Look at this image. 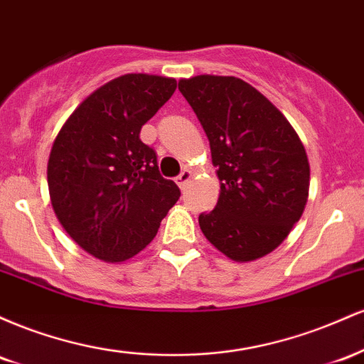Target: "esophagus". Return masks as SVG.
<instances>
[{
  "label": "esophagus",
  "mask_w": 364,
  "mask_h": 364,
  "mask_svg": "<svg viewBox=\"0 0 364 364\" xmlns=\"http://www.w3.org/2000/svg\"><path fill=\"white\" fill-rule=\"evenodd\" d=\"M190 179H191V171L185 169V171H183V173L179 174V176L176 178V183H178V186H179V188H186L188 181H190Z\"/></svg>",
  "instance_id": "esophagus-1"
}]
</instances>
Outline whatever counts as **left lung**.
Instances as JSON below:
<instances>
[{
    "mask_svg": "<svg viewBox=\"0 0 364 364\" xmlns=\"http://www.w3.org/2000/svg\"><path fill=\"white\" fill-rule=\"evenodd\" d=\"M185 95L210 141L220 181L217 205L200 229L231 260L272 253L301 219L310 162L289 121L265 95L236 77L181 78Z\"/></svg>",
    "mask_w": 364,
    "mask_h": 364,
    "instance_id": "obj_1",
    "label": "left lung"
}]
</instances>
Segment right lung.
Segmentation results:
<instances>
[{"mask_svg": "<svg viewBox=\"0 0 364 364\" xmlns=\"http://www.w3.org/2000/svg\"><path fill=\"white\" fill-rule=\"evenodd\" d=\"M174 90V78L121 75L78 104L53 141V210L75 243L99 260L121 263L139 255L181 195L140 140L141 127Z\"/></svg>", "mask_w": 364, "mask_h": 364, "instance_id": "right-lung-1", "label": "right lung"}]
</instances>
